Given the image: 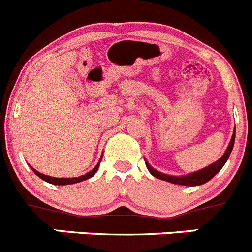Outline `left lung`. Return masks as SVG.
<instances>
[{
    "label": "left lung",
    "instance_id": "1",
    "mask_svg": "<svg viewBox=\"0 0 252 252\" xmlns=\"http://www.w3.org/2000/svg\"><path fill=\"white\" fill-rule=\"evenodd\" d=\"M234 144H235V130H234V133H232L231 140H230V144H228L227 149H226L225 154H223L218 161H215V162L211 163V165L206 166L205 168L198 170V171L191 172V174L184 175V176H172V175L162 174V172L158 171V170H155V168L152 167V166L150 165L146 160H145V162H146V167H147V170L150 171V174H151L152 176L156 177V179H160V180H163V181L171 182V184L184 185V186H198V185L206 184L207 181H210V180L215 176V175L220 171L221 168L223 167V165L226 163V161L228 160V156H230V154H231Z\"/></svg>",
    "mask_w": 252,
    "mask_h": 252
}]
</instances>
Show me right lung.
<instances>
[{
	"mask_svg": "<svg viewBox=\"0 0 252 252\" xmlns=\"http://www.w3.org/2000/svg\"><path fill=\"white\" fill-rule=\"evenodd\" d=\"M101 160H102V156H101V158H100V161L97 162V165L94 166L91 171L87 172L86 175H81V176H78V177H68V179H64V177L47 176V175H43V174H41V172L37 171V170H34L32 166H30V167L32 168V171H33L34 174L37 175V176L40 177V179H42L43 181L48 182V184H52V185H72V184H77V182H81V181H85V180H87V179H90V177L94 176V175L97 172Z\"/></svg>",
	"mask_w": 252,
	"mask_h": 252,
	"instance_id": "obj_1",
	"label": "right lung"
}]
</instances>
